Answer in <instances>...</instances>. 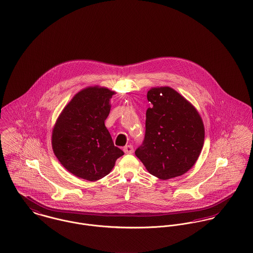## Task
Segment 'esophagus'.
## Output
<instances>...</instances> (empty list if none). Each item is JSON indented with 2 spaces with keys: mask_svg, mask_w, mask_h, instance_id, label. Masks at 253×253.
<instances>
[{
  "mask_svg": "<svg viewBox=\"0 0 253 253\" xmlns=\"http://www.w3.org/2000/svg\"><path fill=\"white\" fill-rule=\"evenodd\" d=\"M124 152L126 154H131V153H133V147L131 145H127V146L124 147Z\"/></svg>",
  "mask_w": 253,
  "mask_h": 253,
  "instance_id": "obj_1",
  "label": "esophagus"
}]
</instances>
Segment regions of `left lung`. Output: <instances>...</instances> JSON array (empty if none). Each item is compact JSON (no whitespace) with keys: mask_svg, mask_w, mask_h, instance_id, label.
Here are the masks:
<instances>
[{"mask_svg":"<svg viewBox=\"0 0 253 253\" xmlns=\"http://www.w3.org/2000/svg\"><path fill=\"white\" fill-rule=\"evenodd\" d=\"M147 99L153 106L147 109L144 141L135 155L159 179L180 176L193 168L202 152L203 120L197 109L169 86L152 87Z\"/></svg>","mask_w":253,"mask_h":253,"instance_id":"left-lung-1","label":"left lung"}]
</instances>
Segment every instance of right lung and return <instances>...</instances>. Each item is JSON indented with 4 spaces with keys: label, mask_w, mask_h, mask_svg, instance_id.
I'll return each mask as SVG.
<instances>
[{
    "label": "right lung",
    "mask_w": 253,
    "mask_h": 253,
    "mask_svg": "<svg viewBox=\"0 0 253 253\" xmlns=\"http://www.w3.org/2000/svg\"><path fill=\"white\" fill-rule=\"evenodd\" d=\"M115 93L107 87L87 86L74 95L55 122L51 135L53 153L79 178H103L124 155L113 143L104 124Z\"/></svg>",
    "instance_id": "1"
}]
</instances>
